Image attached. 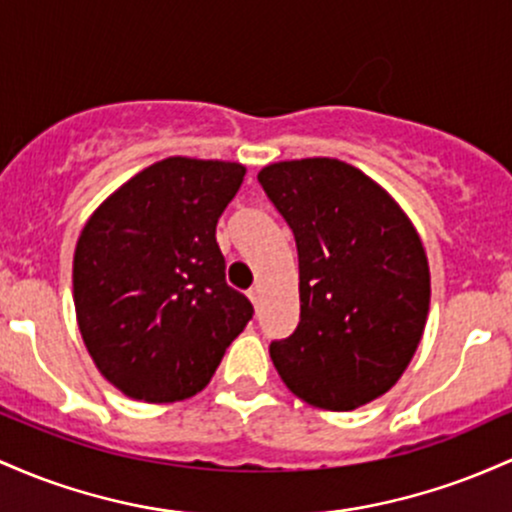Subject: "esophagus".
Listing matches in <instances>:
<instances>
[{"instance_id": "1", "label": "esophagus", "mask_w": 512, "mask_h": 512, "mask_svg": "<svg viewBox=\"0 0 512 512\" xmlns=\"http://www.w3.org/2000/svg\"><path fill=\"white\" fill-rule=\"evenodd\" d=\"M249 300L254 302V304H258V300H261V285H254L249 290Z\"/></svg>"}]
</instances>
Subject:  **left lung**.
I'll use <instances>...</instances> for the list:
<instances>
[{"label": "left lung", "instance_id": "left-lung-1", "mask_svg": "<svg viewBox=\"0 0 512 512\" xmlns=\"http://www.w3.org/2000/svg\"><path fill=\"white\" fill-rule=\"evenodd\" d=\"M295 234L300 324L271 343L278 375L307 404L353 411L409 367L430 307L426 249L396 200L329 157L258 171Z\"/></svg>", "mask_w": 512, "mask_h": 512}]
</instances>
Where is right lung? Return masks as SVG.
<instances>
[{
	"label": "right lung",
	"mask_w": 512,
	"mask_h": 512,
	"mask_svg": "<svg viewBox=\"0 0 512 512\" xmlns=\"http://www.w3.org/2000/svg\"><path fill=\"white\" fill-rule=\"evenodd\" d=\"M244 174L237 162L162 159L103 200L79 234V331L101 375L130 399L198 394L254 317L227 285L215 239Z\"/></svg>",
	"instance_id": "1"
}]
</instances>
